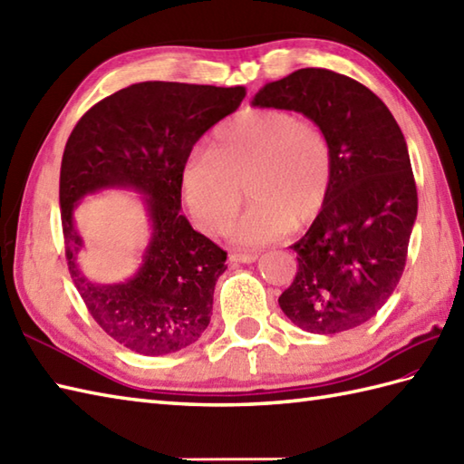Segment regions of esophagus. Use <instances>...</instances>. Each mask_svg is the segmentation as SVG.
<instances>
[{
    "mask_svg": "<svg viewBox=\"0 0 464 464\" xmlns=\"http://www.w3.org/2000/svg\"><path fill=\"white\" fill-rule=\"evenodd\" d=\"M259 255L257 253H231L229 259L233 263H255L257 261Z\"/></svg>",
    "mask_w": 464,
    "mask_h": 464,
    "instance_id": "obj_1",
    "label": "esophagus"
}]
</instances>
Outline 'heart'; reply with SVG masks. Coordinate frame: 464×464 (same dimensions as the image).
I'll return each instance as SVG.
<instances>
[{
    "label": "heart",
    "instance_id": "b5f03b06",
    "mask_svg": "<svg viewBox=\"0 0 464 464\" xmlns=\"http://www.w3.org/2000/svg\"><path fill=\"white\" fill-rule=\"evenodd\" d=\"M333 181V151L319 125L285 110H247L211 135L209 155H191L179 189L205 233L221 235L237 215L245 187L249 209L231 229L233 243L263 247L323 209Z\"/></svg>",
    "mask_w": 464,
    "mask_h": 464
}]
</instances>
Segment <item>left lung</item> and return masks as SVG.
<instances>
[{
  "instance_id": "obj_1",
  "label": "left lung",
  "mask_w": 464,
  "mask_h": 464,
  "mask_svg": "<svg viewBox=\"0 0 464 464\" xmlns=\"http://www.w3.org/2000/svg\"><path fill=\"white\" fill-rule=\"evenodd\" d=\"M251 105L303 113L333 151L327 201L291 245L299 269L279 297L281 309L309 333L359 327L389 301L405 271L419 207L405 135L371 90L321 67L267 83Z\"/></svg>"
}]
</instances>
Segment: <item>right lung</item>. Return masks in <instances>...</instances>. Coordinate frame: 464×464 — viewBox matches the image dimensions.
Segmentation results:
<instances>
[{"mask_svg":"<svg viewBox=\"0 0 464 464\" xmlns=\"http://www.w3.org/2000/svg\"><path fill=\"white\" fill-rule=\"evenodd\" d=\"M245 87L143 82L105 97L69 135L59 205L69 273L97 324L147 357L189 347L211 321L227 253L181 215L179 173L201 135L241 105ZM103 188L142 193L152 237L133 278L95 284L76 257L82 238L72 211Z\"/></svg>","mask_w":464,"mask_h":464,"instance_id":"obj_1","label":"right lung"}]
</instances>
